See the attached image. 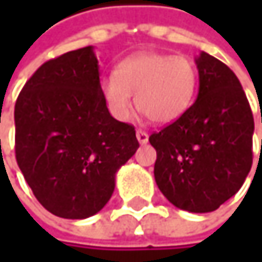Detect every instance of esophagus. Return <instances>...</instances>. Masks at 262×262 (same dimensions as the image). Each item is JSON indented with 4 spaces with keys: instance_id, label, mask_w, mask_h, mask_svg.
Wrapping results in <instances>:
<instances>
[{
    "instance_id": "obj_1",
    "label": "esophagus",
    "mask_w": 262,
    "mask_h": 262,
    "mask_svg": "<svg viewBox=\"0 0 262 262\" xmlns=\"http://www.w3.org/2000/svg\"><path fill=\"white\" fill-rule=\"evenodd\" d=\"M136 138H138L139 144H147L148 142V135L144 130H136Z\"/></svg>"
}]
</instances>
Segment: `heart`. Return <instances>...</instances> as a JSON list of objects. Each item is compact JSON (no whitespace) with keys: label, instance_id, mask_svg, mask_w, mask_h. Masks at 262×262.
Wrapping results in <instances>:
<instances>
[{"label":"heart","instance_id":"b5f03b06","mask_svg":"<svg viewBox=\"0 0 262 262\" xmlns=\"http://www.w3.org/2000/svg\"><path fill=\"white\" fill-rule=\"evenodd\" d=\"M195 88L197 68L191 59L153 51L124 59L100 84L114 118L126 121L130 117L135 94L136 106L158 124L179 120L191 106Z\"/></svg>","mask_w":262,"mask_h":262}]
</instances>
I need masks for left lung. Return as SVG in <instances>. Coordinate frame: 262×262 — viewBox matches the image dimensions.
<instances>
[{"label": "left lung", "instance_id": "left-lung-1", "mask_svg": "<svg viewBox=\"0 0 262 262\" xmlns=\"http://www.w3.org/2000/svg\"><path fill=\"white\" fill-rule=\"evenodd\" d=\"M199 94L179 120L148 141L156 150L155 181L176 208L211 212L229 200L252 167L253 115L234 71L202 51Z\"/></svg>", "mask_w": 262, "mask_h": 262}]
</instances>
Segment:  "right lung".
I'll return each instance as SVG.
<instances>
[{"label":"right lung","instance_id":"obj_1","mask_svg":"<svg viewBox=\"0 0 262 262\" xmlns=\"http://www.w3.org/2000/svg\"><path fill=\"white\" fill-rule=\"evenodd\" d=\"M98 70L94 47L65 53L37 68L15 104L16 162L39 203L62 219L101 211L139 147L135 127L109 114Z\"/></svg>","mask_w":262,"mask_h":262}]
</instances>
